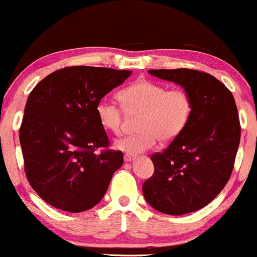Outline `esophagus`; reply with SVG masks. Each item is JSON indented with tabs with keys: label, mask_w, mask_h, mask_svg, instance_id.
<instances>
[{
	"label": "esophagus",
	"mask_w": 257,
	"mask_h": 257,
	"mask_svg": "<svg viewBox=\"0 0 257 257\" xmlns=\"http://www.w3.org/2000/svg\"><path fill=\"white\" fill-rule=\"evenodd\" d=\"M134 156H132V155H124V162H132V161H134Z\"/></svg>",
	"instance_id": "34e87169"
}]
</instances>
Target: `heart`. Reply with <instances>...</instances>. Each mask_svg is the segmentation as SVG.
Returning <instances> with one entry per match:
<instances>
[{"label": "heart", "instance_id": "heart-1", "mask_svg": "<svg viewBox=\"0 0 257 257\" xmlns=\"http://www.w3.org/2000/svg\"><path fill=\"white\" fill-rule=\"evenodd\" d=\"M126 113H141L138 123L140 133L116 140L114 147L128 155H139L153 149L158 139L172 141L181 134L192 113V99L181 88L168 89L151 81H139L118 94ZM96 116L105 131L119 134L123 129V111L108 100L96 105Z\"/></svg>", "mask_w": 257, "mask_h": 257}]
</instances>
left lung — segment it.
Returning <instances> with one entry per match:
<instances>
[{
    "mask_svg": "<svg viewBox=\"0 0 257 257\" xmlns=\"http://www.w3.org/2000/svg\"><path fill=\"white\" fill-rule=\"evenodd\" d=\"M149 73L181 85L192 99V113L181 134L151 156L155 173L144 182V197L161 213H192L208 205L231 178L240 141L234 98L209 73L190 69Z\"/></svg>",
    "mask_w": 257,
    "mask_h": 257,
    "instance_id": "left-lung-1",
    "label": "left lung"
}]
</instances>
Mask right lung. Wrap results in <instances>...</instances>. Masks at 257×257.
Wrapping results in <instances>:
<instances>
[{
  "label": "right lung",
  "instance_id": "1",
  "mask_svg": "<svg viewBox=\"0 0 257 257\" xmlns=\"http://www.w3.org/2000/svg\"><path fill=\"white\" fill-rule=\"evenodd\" d=\"M128 70L71 66L54 71L32 89L19 131L25 174L44 202L69 213L96 205L122 151L107 150L96 105L131 76ZM104 148L100 154L95 151Z\"/></svg>",
  "mask_w": 257,
  "mask_h": 257
}]
</instances>
